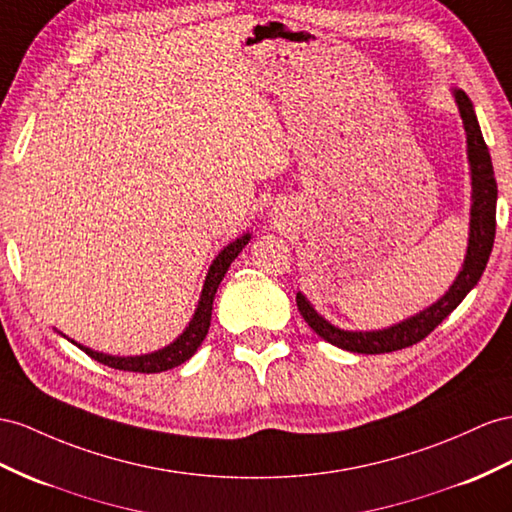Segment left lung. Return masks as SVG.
<instances>
[{
    "mask_svg": "<svg viewBox=\"0 0 512 512\" xmlns=\"http://www.w3.org/2000/svg\"><path fill=\"white\" fill-rule=\"evenodd\" d=\"M454 97L461 110V119L467 131V153H469V166H471V225H469V246L467 257L461 274L441 300L428 307L426 311L417 313L406 322H400L385 331H372V333H352L342 331L337 326L329 324L320 318L309 300L303 294H296V305L300 316L311 326L326 342L344 348L350 352H361V355H383V352H393L409 348L417 342H422L437 326L450 316V313L461 305V300L469 294L484 268H487L489 255L493 251L495 240V203H497V183L491 164V155L487 142L482 138V131L476 119L474 106H471L469 97L463 90H454Z\"/></svg>",
    "mask_w": 512,
    "mask_h": 512,
    "instance_id": "obj_1",
    "label": "left lung"
}]
</instances>
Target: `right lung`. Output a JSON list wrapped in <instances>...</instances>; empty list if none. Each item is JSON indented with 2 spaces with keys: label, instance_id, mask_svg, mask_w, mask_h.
I'll list each match as a JSON object with an SVG mask.
<instances>
[{
  "label": "right lung",
  "instance_id": "1",
  "mask_svg": "<svg viewBox=\"0 0 512 512\" xmlns=\"http://www.w3.org/2000/svg\"><path fill=\"white\" fill-rule=\"evenodd\" d=\"M251 240V235H242L240 240L231 242L225 251H222L216 259L214 264L209 266L207 272V279L203 285V292H201V300H199V307H196L194 318L190 322V326L183 335H179L177 342H173L170 346L151 352V355H142V357H110V355H103V352H95L90 348L80 346L90 359H95L103 365H108V368L114 370H123V372H140V374H157V372H166V370H173L177 365L186 363L196 348L201 346V342L205 339L207 331H209V320H212V305H214V296L218 285L225 277V272L229 270L231 261L240 255L242 248Z\"/></svg>",
  "mask_w": 512,
  "mask_h": 512
}]
</instances>
